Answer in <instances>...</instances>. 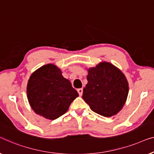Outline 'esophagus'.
Here are the masks:
<instances>
[{"label": "esophagus", "instance_id": "34e87169", "mask_svg": "<svg viewBox=\"0 0 154 154\" xmlns=\"http://www.w3.org/2000/svg\"><path fill=\"white\" fill-rule=\"evenodd\" d=\"M77 92L79 94V96H82V94H83V89L82 88H79V89H77Z\"/></svg>", "mask_w": 154, "mask_h": 154}]
</instances>
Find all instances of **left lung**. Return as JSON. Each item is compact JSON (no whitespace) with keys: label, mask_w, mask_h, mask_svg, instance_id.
I'll return each instance as SVG.
<instances>
[{"label":"left lung","mask_w":154,"mask_h":154,"mask_svg":"<svg viewBox=\"0 0 154 154\" xmlns=\"http://www.w3.org/2000/svg\"><path fill=\"white\" fill-rule=\"evenodd\" d=\"M87 80L82 98L92 111L106 117L121 111L128 94V82L119 69L101 62L88 69Z\"/></svg>","instance_id":"8db88e82"}]
</instances>
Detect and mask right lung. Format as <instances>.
Returning <instances> with one entry per match:
<instances>
[{"mask_svg":"<svg viewBox=\"0 0 154 154\" xmlns=\"http://www.w3.org/2000/svg\"><path fill=\"white\" fill-rule=\"evenodd\" d=\"M27 98L37 114L54 120L68 111L79 94L60 68L47 64L38 68L28 82Z\"/></svg>","mask_w":154,"mask_h":154,"instance_id":"1","label":"right lung"}]
</instances>
